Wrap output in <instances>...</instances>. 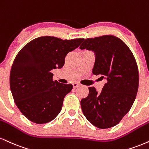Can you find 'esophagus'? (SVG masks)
<instances>
[{"mask_svg":"<svg viewBox=\"0 0 149 149\" xmlns=\"http://www.w3.org/2000/svg\"><path fill=\"white\" fill-rule=\"evenodd\" d=\"M80 85L79 83H78V82H73V88H77L78 87H79Z\"/></svg>","mask_w":149,"mask_h":149,"instance_id":"34e87169","label":"esophagus"}]
</instances>
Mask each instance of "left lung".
<instances>
[{"label":"left lung","mask_w":149,"mask_h":149,"mask_svg":"<svg viewBox=\"0 0 149 149\" xmlns=\"http://www.w3.org/2000/svg\"><path fill=\"white\" fill-rule=\"evenodd\" d=\"M80 49L96 55L92 73L105 78L101 93L89 87L80 101L83 114L94 126L105 129L116 126L131 108L139 87V71L133 54L124 42L114 35L87 38Z\"/></svg>","instance_id":"left-lung-1"}]
</instances>
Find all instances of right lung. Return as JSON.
<instances>
[{
  "label": "right lung",
  "instance_id": "1",
  "mask_svg": "<svg viewBox=\"0 0 149 149\" xmlns=\"http://www.w3.org/2000/svg\"><path fill=\"white\" fill-rule=\"evenodd\" d=\"M83 40L44 36L28 43L16 56L10 71V89L18 108L30 121L46 123L60 112L73 85L53 81L51 71L63 67L66 55Z\"/></svg>",
  "mask_w": 149,
  "mask_h": 149
}]
</instances>
